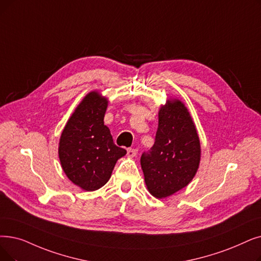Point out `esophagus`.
Masks as SVG:
<instances>
[{
    "label": "esophagus",
    "instance_id": "34e87169",
    "mask_svg": "<svg viewBox=\"0 0 261 261\" xmlns=\"http://www.w3.org/2000/svg\"><path fill=\"white\" fill-rule=\"evenodd\" d=\"M127 154H128V156H135V155L138 154V149L128 148L127 149Z\"/></svg>",
    "mask_w": 261,
    "mask_h": 261
}]
</instances>
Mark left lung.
<instances>
[{"label": "left lung", "instance_id": "1", "mask_svg": "<svg viewBox=\"0 0 261 261\" xmlns=\"http://www.w3.org/2000/svg\"><path fill=\"white\" fill-rule=\"evenodd\" d=\"M200 160L196 128L185 105L168 101L159 112L153 146L141 156L145 182L156 198H164L187 187Z\"/></svg>", "mask_w": 261, "mask_h": 261}]
</instances>
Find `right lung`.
Masks as SVG:
<instances>
[{
  "label": "right lung",
  "mask_w": 261,
  "mask_h": 261,
  "mask_svg": "<svg viewBox=\"0 0 261 261\" xmlns=\"http://www.w3.org/2000/svg\"><path fill=\"white\" fill-rule=\"evenodd\" d=\"M108 100L89 93L77 106L63 130L59 154L65 174L85 191L103 187L126 149L116 146L105 126Z\"/></svg>",
  "instance_id": "right-lung-1"
}]
</instances>
